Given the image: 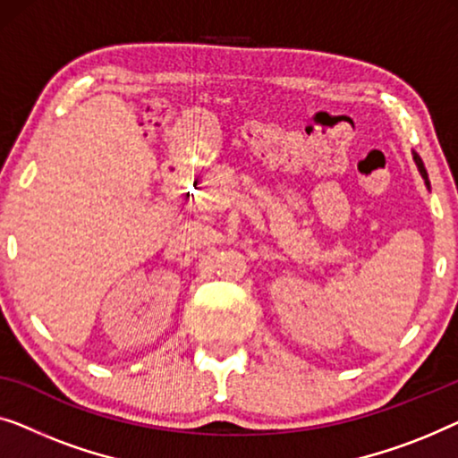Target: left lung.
<instances>
[{
  "instance_id": "8db88e82",
  "label": "left lung",
  "mask_w": 458,
  "mask_h": 458,
  "mask_svg": "<svg viewBox=\"0 0 458 458\" xmlns=\"http://www.w3.org/2000/svg\"><path fill=\"white\" fill-rule=\"evenodd\" d=\"M413 162H415V165H417V170H420V174H421V178H423L425 186H428V189H429V178H428V172H425V165H423V162H421V157L417 156L415 151H413Z\"/></svg>"
}]
</instances>
